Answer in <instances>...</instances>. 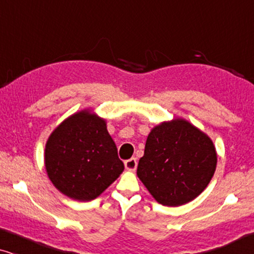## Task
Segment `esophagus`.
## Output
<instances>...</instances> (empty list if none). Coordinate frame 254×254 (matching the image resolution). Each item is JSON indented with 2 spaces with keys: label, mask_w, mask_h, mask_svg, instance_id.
<instances>
[{
  "label": "esophagus",
  "mask_w": 254,
  "mask_h": 254,
  "mask_svg": "<svg viewBox=\"0 0 254 254\" xmlns=\"http://www.w3.org/2000/svg\"><path fill=\"white\" fill-rule=\"evenodd\" d=\"M125 166H126V169L129 170V171H135V170H136V166H137L136 158L128 159V161L125 162Z\"/></svg>",
  "instance_id": "1"
}]
</instances>
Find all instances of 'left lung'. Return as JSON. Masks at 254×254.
Returning <instances> with one entry per match:
<instances>
[{"label": "left lung", "mask_w": 254, "mask_h": 254, "mask_svg": "<svg viewBox=\"0 0 254 254\" xmlns=\"http://www.w3.org/2000/svg\"><path fill=\"white\" fill-rule=\"evenodd\" d=\"M216 164L213 140L189 120L175 117L151 128L136 175L158 203L178 207L203 192Z\"/></svg>", "instance_id": "left-lung-1"}]
</instances>
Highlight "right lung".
I'll use <instances>...</instances> for the list:
<instances>
[{
  "label": "right lung",
  "mask_w": 254,
  "mask_h": 254,
  "mask_svg": "<svg viewBox=\"0 0 254 254\" xmlns=\"http://www.w3.org/2000/svg\"><path fill=\"white\" fill-rule=\"evenodd\" d=\"M45 169L55 189L76 201L98 197L124 172L107 121L86 107L59 124L47 138Z\"/></svg>",
  "instance_id": "add662e5"
}]
</instances>
